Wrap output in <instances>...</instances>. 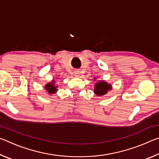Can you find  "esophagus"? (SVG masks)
I'll return each instance as SVG.
<instances>
[{"instance_id":"esophagus-1","label":"esophagus","mask_w":159,"mask_h":159,"mask_svg":"<svg viewBox=\"0 0 159 159\" xmlns=\"http://www.w3.org/2000/svg\"><path fill=\"white\" fill-rule=\"evenodd\" d=\"M80 73H79V71H74V76H79Z\"/></svg>"}]
</instances>
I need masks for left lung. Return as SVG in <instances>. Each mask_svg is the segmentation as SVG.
Here are the masks:
<instances>
[{
    "label": "left lung",
    "mask_w": 159,
    "mask_h": 159,
    "mask_svg": "<svg viewBox=\"0 0 159 159\" xmlns=\"http://www.w3.org/2000/svg\"><path fill=\"white\" fill-rule=\"evenodd\" d=\"M96 80V79H94ZM111 90V84L104 81V80H100L95 83V88H94V93L98 96H101L106 95L109 90Z\"/></svg>",
    "instance_id": "left-lung-1"
}]
</instances>
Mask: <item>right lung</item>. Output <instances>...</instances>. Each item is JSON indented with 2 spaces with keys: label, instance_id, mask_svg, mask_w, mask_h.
Listing matches in <instances>:
<instances>
[{
  "label": "right lung",
  "instance_id": "1",
  "mask_svg": "<svg viewBox=\"0 0 159 159\" xmlns=\"http://www.w3.org/2000/svg\"><path fill=\"white\" fill-rule=\"evenodd\" d=\"M55 80H52L50 83H48L45 85V89L47 90V92L48 93V94H50V95H52V94H54V93H55L56 92H57V86H56L55 85Z\"/></svg>",
  "mask_w": 159,
  "mask_h": 159
}]
</instances>
